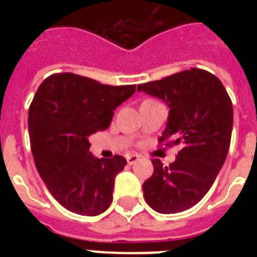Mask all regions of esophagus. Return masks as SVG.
Listing matches in <instances>:
<instances>
[{
    "label": "esophagus",
    "instance_id": "obj_1",
    "mask_svg": "<svg viewBox=\"0 0 257 257\" xmlns=\"http://www.w3.org/2000/svg\"><path fill=\"white\" fill-rule=\"evenodd\" d=\"M140 160V156L139 155H129L128 159H126V161H128L129 165H133L136 161Z\"/></svg>",
    "mask_w": 257,
    "mask_h": 257
}]
</instances>
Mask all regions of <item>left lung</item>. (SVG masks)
<instances>
[{"instance_id":"obj_1","label":"left lung","mask_w":257,"mask_h":257,"mask_svg":"<svg viewBox=\"0 0 257 257\" xmlns=\"http://www.w3.org/2000/svg\"><path fill=\"white\" fill-rule=\"evenodd\" d=\"M137 89L171 108L159 143L181 147L168 167L159 159L152 160L153 175L143 184L145 201L167 215L189 209L209 191L227 159L233 124L231 98L215 74L199 68Z\"/></svg>"}]
</instances>
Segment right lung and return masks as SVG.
<instances>
[{
  "instance_id": "add662e5",
  "label": "right lung",
  "mask_w": 257,
  "mask_h": 257,
  "mask_svg": "<svg viewBox=\"0 0 257 257\" xmlns=\"http://www.w3.org/2000/svg\"><path fill=\"white\" fill-rule=\"evenodd\" d=\"M135 90L136 85H105L68 72L52 74L38 86L28 118L34 164L68 211L97 216L112 203L114 177L126 160L93 157L88 139L108 128L113 110Z\"/></svg>"
}]
</instances>
